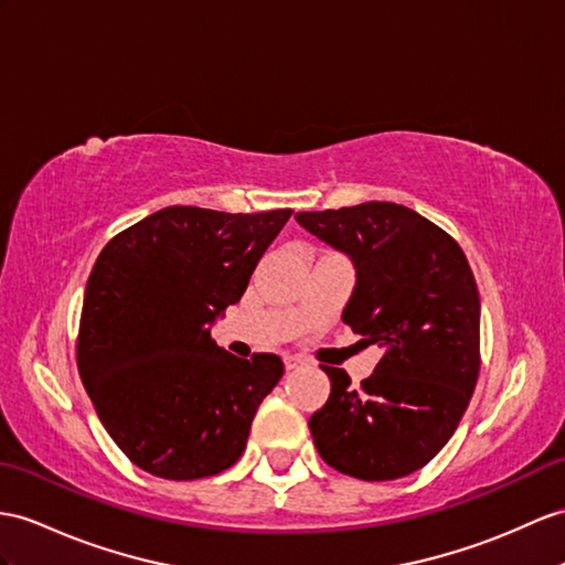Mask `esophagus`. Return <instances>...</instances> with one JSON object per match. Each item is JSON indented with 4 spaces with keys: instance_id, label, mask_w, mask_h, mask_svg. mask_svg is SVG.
<instances>
[{
    "instance_id": "1",
    "label": "esophagus",
    "mask_w": 565,
    "mask_h": 565,
    "mask_svg": "<svg viewBox=\"0 0 565 565\" xmlns=\"http://www.w3.org/2000/svg\"><path fill=\"white\" fill-rule=\"evenodd\" d=\"M305 364H307L305 356H299V354H285V366H287V369H301Z\"/></svg>"
}]
</instances>
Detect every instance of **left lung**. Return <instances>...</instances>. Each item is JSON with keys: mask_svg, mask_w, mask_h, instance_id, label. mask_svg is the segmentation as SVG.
Returning a JSON list of instances; mask_svg holds the SVG:
<instances>
[{"mask_svg": "<svg viewBox=\"0 0 565 565\" xmlns=\"http://www.w3.org/2000/svg\"><path fill=\"white\" fill-rule=\"evenodd\" d=\"M295 217L352 256L356 285L342 321L383 350L360 388L345 369L321 366L330 395L309 419L316 450L364 481L412 475L456 434L477 386L472 268L446 230L405 205L369 201Z\"/></svg>", "mask_w": 565, "mask_h": 565, "instance_id": "left-lung-1", "label": "left lung"}]
</instances>
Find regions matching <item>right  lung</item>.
I'll list each match as a JSON object with an SVG mask.
<instances>
[{
    "label": "right lung",
    "instance_id": "obj_1",
    "mask_svg": "<svg viewBox=\"0 0 565 565\" xmlns=\"http://www.w3.org/2000/svg\"><path fill=\"white\" fill-rule=\"evenodd\" d=\"M292 211L170 205L109 239L88 275L76 364L107 434L136 467L174 481L220 475L246 448L260 401L285 374L211 338Z\"/></svg>",
    "mask_w": 565,
    "mask_h": 565
}]
</instances>
